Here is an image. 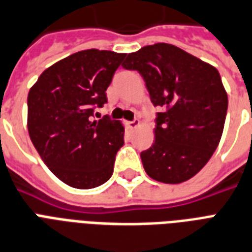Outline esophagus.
<instances>
[{
  "instance_id": "obj_1",
  "label": "esophagus",
  "mask_w": 252,
  "mask_h": 252,
  "mask_svg": "<svg viewBox=\"0 0 252 252\" xmlns=\"http://www.w3.org/2000/svg\"><path fill=\"white\" fill-rule=\"evenodd\" d=\"M126 125H127L128 128H131V130H132V128H135V127H138V126H139L140 121L139 120H134L132 122H127Z\"/></svg>"
}]
</instances>
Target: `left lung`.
Returning a JSON list of instances; mask_svg holds the SVG:
<instances>
[{"label":"left lung","mask_w":252,"mask_h":252,"mask_svg":"<svg viewBox=\"0 0 252 252\" xmlns=\"http://www.w3.org/2000/svg\"><path fill=\"white\" fill-rule=\"evenodd\" d=\"M125 69L142 75L150 98L161 106L155 142L140 153L154 180L180 184L209 161L221 140L227 93L217 68L168 43L144 46L128 54Z\"/></svg>","instance_id":"obj_1"}]
</instances>
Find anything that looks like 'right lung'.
I'll list each match as a JSON object with an SVG mask.
<instances>
[{"instance_id": "right-lung-1", "label": "right lung", "mask_w": 252, "mask_h": 252, "mask_svg": "<svg viewBox=\"0 0 252 252\" xmlns=\"http://www.w3.org/2000/svg\"><path fill=\"white\" fill-rule=\"evenodd\" d=\"M126 54L84 50L48 67L27 95V128L42 160L72 188L92 189L112 177L124 146L121 121L93 120Z\"/></svg>"}]
</instances>
